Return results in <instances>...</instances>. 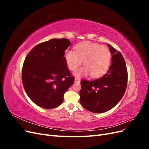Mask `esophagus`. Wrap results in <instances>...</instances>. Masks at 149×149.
<instances>
[{"label": "esophagus", "instance_id": "obj_1", "mask_svg": "<svg viewBox=\"0 0 149 149\" xmlns=\"http://www.w3.org/2000/svg\"><path fill=\"white\" fill-rule=\"evenodd\" d=\"M74 82L75 83H79L80 82V79L78 78H74Z\"/></svg>", "mask_w": 149, "mask_h": 149}]
</instances>
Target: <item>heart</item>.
<instances>
[{
  "label": "heart",
  "instance_id": "obj_1",
  "mask_svg": "<svg viewBox=\"0 0 149 149\" xmlns=\"http://www.w3.org/2000/svg\"><path fill=\"white\" fill-rule=\"evenodd\" d=\"M66 63L71 71H74L82 63L84 67L74 72L76 77L91 74L94 78L104 74L111 64V54L105 46L91 42H81L76 45L74 52L68 50L65 54Z\"/></svg>",
  "mask_w": 149,
  "mask_h": 149
}]
</instances>
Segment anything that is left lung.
Returning <instances> with one entry per match:
<instances>
[{"instance_id": "8db88e82", "label": "left lung", "mask_w": 149, "mask_h": 149, "mask_svg": "<svg viewBox=\"0 0 149 149\" xmlns=\"http://www.w3.org/2000/svg\"><path fill=\"white\" fill-rule=\"evenodd\" d=\"M108 47L112 61L107 73L91 81H81V104L94 113H102L114 107L123 97L127 87V70L124 58L111 45Z\"/></svg>"}]
</instances>
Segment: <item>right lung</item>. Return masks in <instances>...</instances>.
I'll use <instances>...</instances> for the list:
<instances>
[{"mask_svg":"<svg viewBox=\"0 0 149 149\" xmlns=\"http://www.w3.org/2000/svg\"><path fill=\"white\" fill-rule=\"evenodd\" d=\"M71 43L66 38H53L36 45L26 55L22 79L25 91L35 104L52 109L61 105L74 78L64 58Z\"/></svg>","mask_w":149,"mask_h":149,"instance_id":"obj_1","label":"right lung"}]
</instances>
